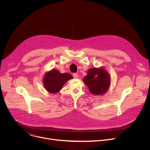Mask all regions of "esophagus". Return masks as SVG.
<instances>
[{"instance_id":"1","label":"esophagus","mask_w":150,"mask_h":150,"mask_svg":"<svg viewBox=\"0 0 150 150\" xmlns=\"http://www.w3.org/2000/svg\"><path fill=\"white\" fill-rule=\"evenodd\" d=\"M73 76L74 77V78H78V75L76 73H74V74H73Z\"/></svg>"}]
</instances>
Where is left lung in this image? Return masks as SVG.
<instances>
[{
	"mask_svg": "<svg viewBox=\"0 0 150 150\" xmlns=\"http://www.w3.org/2000/svg\"><path fill=\"white\" fill-rule=\"evenodd\" d=\"M90 91L94 95H101L108 91L110 84V75L104 68H91L83 79Z\"/></svg>",
	"mask_w": 150,
	"mask_h": 150,
	"instance_id": "1",
	"label": "left lung"
}]
</instances>
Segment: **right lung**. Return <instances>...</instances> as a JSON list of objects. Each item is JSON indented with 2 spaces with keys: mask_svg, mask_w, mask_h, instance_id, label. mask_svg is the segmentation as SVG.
I'll return each mask as SVG.
<instances>
[{
  "mask_svg": "<svg viewBox=\"0 0 150 150\" xmlns=\"http://www.w3.org/2000/svg\"><path fill=\"white\" fill-rule=\"evenodd\" d=\"M72 78L70 74H61L58 71L52 69L45 75L43 83L47 91L56 93L59 91L67 81Z\"/></svg>",
  "mask_w": 150,
  "mask_h": 150,
  "instance_id": "1",
  "label": "right lung"
}]
</instances>
